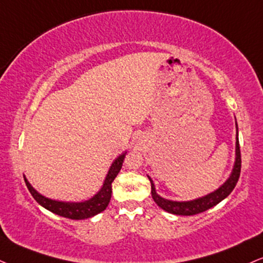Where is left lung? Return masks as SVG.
<instances>
[{
    "label": "left lung",
    "instance_id": "left-lung-1",
    "mask_svg": "<svg viewBox=\"0 0 263 263\" xmlns=\"http://www.w3.org/2000/svg\"><path fill=\"white\" fill-rule=\"evenodd\" d=\"M236 126V142H235V161L234 166H233L232 173L224 183L222 184L218 189H216L212 193L207 194L205 196L197 197V199L189 200V201H173L164 199V197L160 196L157 194L156 187H155L154 181L150 177L147 176L148 179L151 181V194L152 199L162 210H164L168 213L172 215H179V216H193L197 215V213L205 212V211L210 210L211 207L216 206L217 203L221 202L224 200L229 194L234 189L236 183H238L239 176H240V168H241V157H240V148H239V139H238V124L235 121Z\"/></svg>",
    "mask_w": 263,
    "mask_h": 263
}]
</instances>
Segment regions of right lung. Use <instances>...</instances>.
I'll list each match as a JSON object with an SVG mask.
<instances>
[{"label": "right lung", "instance_id": "1", "mask_svg": "<svg viewBox=\"0 0 263 263\" xmlns=\"http://www.w3.org/2000/svg\"><path fill=\"white\" fill-rule=\"evenodd\" d=\"M126 151L123 152L122 155H119V156L112 162L111 167H109V170L106 174L105 180H103L101 189L97 191L92 197H90L89 200L80 201V202H70V201H60L50 199V197L44 196L42 194L39 193L37 190H35L25 177L24 180L29 191H30L32 197L36 200L39 205H41L46 210L51 211L52 213H56L58 216L66 217V218L70 219L91 218V217L99 215L102 211H105L106 207L108 206L112 195V183L117 177V174L121 171Z\"/></svg>", "mask_w": 263, "mask_h": 263}]
</instances>
